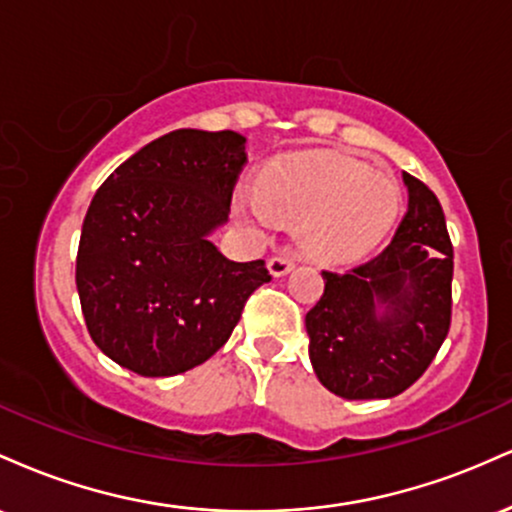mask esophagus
<instances>
[{
  "label": "esophagus",
  "mask_w": 512,
  "mask_h": 512,
  "mask_svg": "<svg viewBox=\"0 0 512 512\" xmlns=\"http://www.w3.org/2000/svg\"><path fill=\"white\" fill-rule=\"evenodd\" d=\"M296 267V260L291 255H274L267 260V269L272 276H286Z\"/></svg>",
  "instance_id": "obj_1"
}]
</instances>
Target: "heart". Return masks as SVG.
I'll return each instance as SVG.
<instances>
[{
  "label": "heart",
  "instance_id": "heart-1",
  "mask_svg": "<svg viewBox=\"0 0 512 512\" xmlns=\"http://www.w3.org/2000/svg\"><path fill=\"white\" fill-rule=\"evenodd\" d=\"M238 207L267 226L274 216L301 221V243L320 262L366 252L390 226L395 182L363 163L330 151H298L274 158L257 192L238 190Z\"/></svg>",
  "mask_w": 512,
  "mask_h": 512
}]
</instances>
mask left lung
Segmentation results:
<instances>
[{"instance_id":"obj_1","label":"left lung","mask_w":512,"mask_h":512,"mask_svg":"<svg viewBox=\"0 0 512 512\" xmlns=\"http://www.w3.org/2000/svg\"><path fill=\"white\" fill-rule=\"evenodd\" d=\"M409 207L395 238L349 272H322L305 315L310 363L344 399H387L414 385L450 330L452 243L438 197L402 173Z\"/></svg>"}]
</instances>
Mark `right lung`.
I'll return each instance as SVG.
<instances>
[{"instance_id":"add662e5","label":"right lung","mask_w":512,"mask_h":512,"mask_svg":"<svg viewBox=\"0 0 512 512\" xmlns=\"http://www.w3.org/2000/svg\"><path fill=\"white\" fill-rule=\"evenodd\" d=\"M245 137L175 129L98 187L81 226L76 289L88 334L144 378L199 366L231 337L264 260L233 262L209 236L231 214Z\"/></svg>"}]
</instances>
